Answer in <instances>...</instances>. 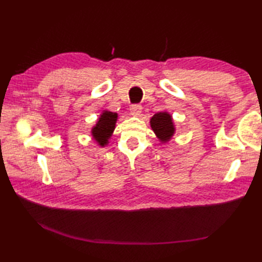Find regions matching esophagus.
Returning <instances> with one entry per match:
<instances>
[{
	"mask_svg": "<svg viewBox=\"0 0 262 262\" xmlns=\"http://www.w3.org/2000/svg\"><path fill=\"white\" fill-rule=\"evenodd\" d=\"M130 114L133 116H140V114L142 113V105L141 104H133L130 105Z\"/></svg>",
	"mask_w": 262,
	"mask_h": 262,
	"instance_id": "esophagus-1",
	"label": "esophagus"
}]
</instances>
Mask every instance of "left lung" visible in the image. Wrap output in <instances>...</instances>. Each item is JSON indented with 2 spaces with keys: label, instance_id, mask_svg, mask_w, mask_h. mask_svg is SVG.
I'll return each instance as SVG.
<instances>
[{
  "label": "left lung",
  "instance_id": "1",
  "mask_svg": "<svg viewBox=\"0 0 262 262\" xmlns=\"http://www.w3.org/2000/svg\"><path fill=\"white\" fill-rule=\"evenodd\" d=\"M149 124H151L155 135L162 143L169 142L176 132L173 120H172L171 115L168 113L155 114L151 118Z\"/></svg>",
  "mask_w": 262,
  "mask_h": 262
}]
</instances>
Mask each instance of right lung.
Returning a JSON list of instances; mask_svg holds the SVG:
<instances>
[{
	"label": "right lung",
	"mask_w": 262,
	"mask_h": 262,
	"mask_svg": "<svg viewBox=\"0 0 262 262\" xmlns=\"http://www.w3.org/2000/svg\"><path fill=\"white\" fill-rule=\"evenodd\" d=\"M117 117H118V115L116 113L104 110L103 113L100 115L96 126L92 128V136L100 146H104L109 143V138L113 135V133L115 130Z\"/></svg>",
	"instance_id": "obj_1"
}]
</instances>
